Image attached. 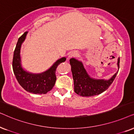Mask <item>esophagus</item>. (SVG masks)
Listing matches in <instances>:
<instances>
[{"mask_svg":"<svg viewBox=\"0 0 134 134\" xmlns=\"http://www.w3.org/2000/svg\"><path fill=\"white\" fill-rule=\"evenodd\" d=\"M76 56H77V53L75 52V51H74V52H72V53H70V54L69 55V58H73V57H75Z\"/></svg>","mask_w":134,"mask_h":134,"instance_id":"1","label":"esophagus"}]
</instances>
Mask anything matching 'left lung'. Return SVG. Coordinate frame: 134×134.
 Masks as SVG:
<instances>
[{"mask_svg": "<svg viewBox=\"0 0 134 134\" xmlns=\"http://www.w3.org/2000/svg\"><path fill=\"white\" fill-rule=\"evenodd\" d=\"M119 60L120 59L119 58L117 63L118 70ZM70 64L74 82V91L82 97H91L102 93L109 88L118 72H117L108 80L94 79L90 77L81 61L75 58H71Z\"/></svg>", "mask_w": 134, "mask_h": 134, "instance_id": "1", "label": "left lung"}]
</instances>
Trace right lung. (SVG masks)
Masks as SVG:
<instances>
[{"label": "right lung", "instance_id": "1", "mask_svg": "<svg viewBox=\"0 0 134 134\" xmlns=\"http://www.w3.org/2000/svg\"><path fill=\"white\" fill-rule=\"evenodd\" d=\"M27 32H26L18 38L14 51L13 70L16 78L19 85L26 91L33 94H46L52 90L56 80V68L59 64L65 62V58L58 59L48 70L40 74H32L27 72L22 67L20 56L21 44L26 39Z\"/></svg>", "mask_w": 134, "mask_h": 134}]
</instances>
